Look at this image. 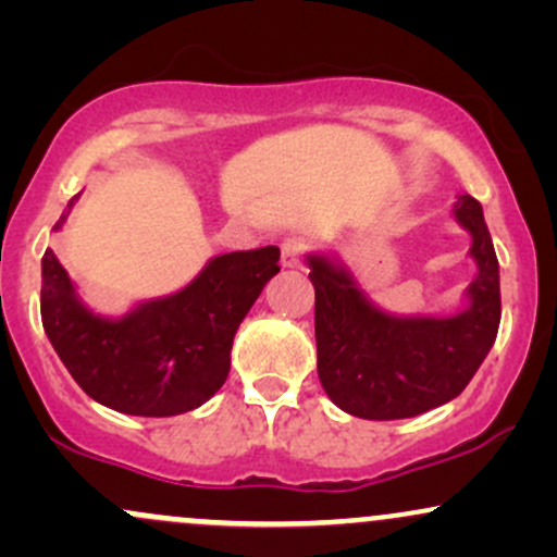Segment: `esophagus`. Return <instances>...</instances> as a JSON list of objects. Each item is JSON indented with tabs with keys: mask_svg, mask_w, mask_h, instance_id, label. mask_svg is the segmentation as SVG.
Returning a JSON list of instances; mask_svg holds the SVG:
<instances>
[{
	"mask_svg": "<svg viewBox=\"0 0 557 557\" xmlns=\"http://www.w3.org/2000/svg\"><path fill=\"white\" fill-rule=\"evenodd\" d=\"M306 243L300 238H287L283 243V267H298L304 259Z\"/></svg>",
	"mask_w": 557,
	"mask_h": 557,
	"instance_id": "obj_1",
	"label": "esophagus"
}]
</instances>
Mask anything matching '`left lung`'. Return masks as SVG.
I'll return each mask as SVG.
<instances>
[{
  "instance_id": "left-lung-1",
  "label": "left lung",
  "mask_w": 557,
  "mask_h": 557,
  "mask_svg": "<svg viewBox=\"0 0 557 557\" xmlns=\"http://www.w3.org/2000/svg\"><path fill=\"white\" fill-rule=\"evenodd\" d=\"M458 222L474 235L479 274L471 306L447 319H395L374 309L343 270L309 257L314 283L317 372L324 393L350 417L408 419L463 393L500 327V274L482 203L461 196Z\"/></svg>"
}]
</instances>
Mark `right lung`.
Listing matches in <instances>:
<instances>
[{"mask_svg": "<svg viewBox=\"0 0 557 557\" xmlns=\"http://www.w3.org/2000/svg\"><path fill=\"white\" fill-rule=\"evenodd\" d=\"M65 222L62 216L57 227ZM280 248L233 251L188 287L123 319L91 314L52 251L41 259V322L73 380L101 406L131 417L194 411L225 385L243 317L280 272Z\"/></svg>", "mask_w": 557, "mask_h": 557, "instance_id": "add662e5", "label": "right lung"}]
</instances>
